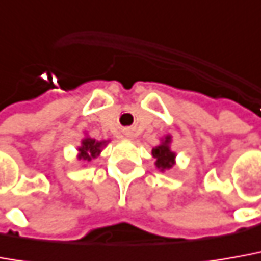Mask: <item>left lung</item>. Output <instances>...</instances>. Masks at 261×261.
<instances>
[{
  "mask_svg": "<svg viewBox=\"0 0 261 261\" xmlns=\"http://www.w3.org/2000/svg\"><path fill=\"white\" fill-rule=\"evenodd\" d=\"M170 143H171V137L167 136L160 145L154 147L151 150V154L155 159V166H157V168H160L161 171L170 170L174 166L175 154L170 150Z\"/></svg>",
  "mask_w": 261,
  "mask_h": 261,
  "instance_id": "obj_1",
  "label": "left lung"
}]
</instances>
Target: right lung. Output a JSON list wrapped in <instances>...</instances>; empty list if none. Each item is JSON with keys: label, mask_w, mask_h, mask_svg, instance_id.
Wrapping results in <instances>:
<instances>
[{"label": "right lung", "mask_w": 261, "mask_h": 261, "mask_svg": "<svg viewBox=\"0 0 261 261\" xmlns=\"http://www.w3.org/2000/svg\"><path fill=\"white\" fill-rule=\"evenodd\" d=\"M107 144V141H95L93 138H84L79 147V159L84 161H91L101 153V148Z\"/></svg>", "instance_id": "add662e5"}]
</instances>
